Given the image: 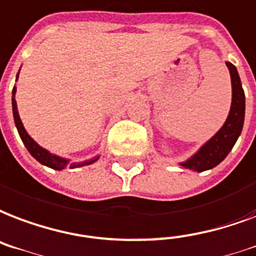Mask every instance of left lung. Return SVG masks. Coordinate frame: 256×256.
<instances>
[{"label": "left lung", "instance_id": "1", "mask_svg": "<svg viewBox=\"0 0 256 256\" xmlns=\"http://www.w3.org/2000/svg\"><path fill=\"white\" fill-rule=\"evenodd\" d=\"M226 66L228 67V71L231 75L232 84V102L227 120L220 128L219 132L212 138H210L192 157L180 162V166L185 169H190L193 172H204L219 165L227 157L240 136L246 112L244 91L242 87L236 67L230 62H226Z\"/></svg>", "mask_w": 256, "mask_h": 256}]
</instances>
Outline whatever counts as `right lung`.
I'll return each mask as SVG.
<instances>
[{
    "instance_id": "obj_1",
    "label": "right lung",
    "mask_w": 256,
    "mask_h": 256,
    "mask_svg": "<svg viewBox=\"0 0 256 256\" xmlns=\"http://www.w3.org/2000/svg\"><path fill=\"white\" fill-rule=\"evenodd\" d=\"M20 72V71H18ZM18 79V74L16 76V82ZM16 86L13 87V91H12V108H13V118H14V124L16 128H17V132L20 134V138H21V141L24 142L25 148L28 149V152L30 153L33 158H36L37 161L42 165H46L48 168H52L54 170H63L67 166H70L71 169L74 168H80V166H86V165H90V164H94L95 161L99 160V156L96 157H94L91 160H87V161H82V162H70V160L63 158V157H60V156H56V154L50 153L46 149L42 148V146L38 145L34 140H33L32 136H29L26 130H25L24 124L21 122V118H20L18 115V110H17V102H16Z\"/></svg>"
}]
</instances>
